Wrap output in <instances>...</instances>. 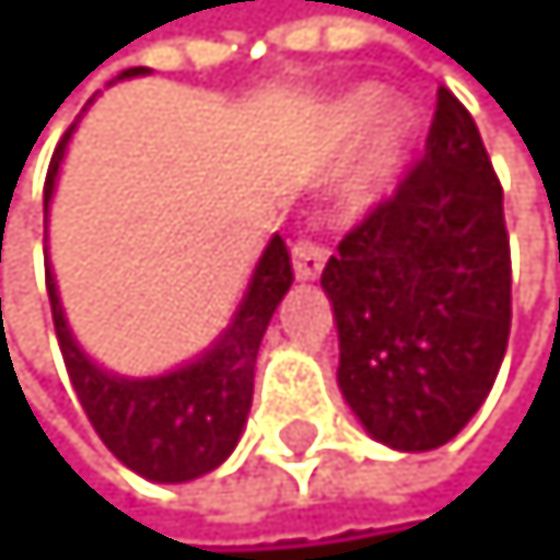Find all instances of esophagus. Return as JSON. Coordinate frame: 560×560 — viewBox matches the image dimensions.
I'll list each match as a JSON object with an SVG mask.
<instances>
[{
  "label": "esophagus",
  "mask_w": 560,
  "mask_h": 560,
  "mask_svg": "<svg viewBox=\"0 0 560 560\" xmlns=\"http://www.w3.org/2000/svg\"><path fill=\"white\" fill-rule=\"evenodd\" d=\"M291 262H294V280L312 283V280L323 277L326 248H318L315 242H298V245L291 248Z\"/></svg>",
  "instance_id": "34e87169"
}]
</instances>
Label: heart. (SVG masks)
Returning a JSON list of instances; mask_svg holds the SVG:
<instances>
[{
	"label": "heart",
	"mask_w": 560,
	"mask_h": 560,
	"mask_svg": "<svg viewBox=\"0 0 560 560\" xmlns=\"http://www.w3.org/2000/svg\"><path fill=\"white\" fill-rule=\"evenodd\" d=\"M364 131L369 136L364 137L361 158L347 175V199L358 202V207H372V202L389 196L402 178V171L413 158L421 121H417V112L410 104L396 101L382 108V90L353 86L326 108V139L343 150L353 139H361Z\"/></svg>",
	"instance_id": "1"
}]
</instances>
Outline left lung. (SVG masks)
<instances>
[{"label": "left lung", "instance_id": "8db88e82", "mask_svg": "<svg viewBox=\"0 0 560 560\" xmlns=\"http://www.w3.org/2000/svg\"><path fill=\"white\" fill-rule=\"evenodd\" d=\"M340 393L396 452L452 442L509 347L512 259L501 185L477 121L439 90L424 161L323 269Z\"/></svg>", "mask_w": 560, "mask_h": 560}]
</instances>
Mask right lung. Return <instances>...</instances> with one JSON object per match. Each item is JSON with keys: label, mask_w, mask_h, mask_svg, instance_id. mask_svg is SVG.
<instances>
[{"label": "right lung", "mask_w": 560, "mask_h": 560, "mask_svg": "<svg viewBox=\"0 0 560 560\" xmlns=\"http://www.w3.org/2000/svg\"><path fill=\"white\" fill-rule=\"evenodd\" d=\"M147 66H132L118 72L115 83L147 77ZM72 129L66 132L48 167L45 217L51 210ZM291 256H287L280 234H273L256 259V269H252L234 315L213 336L210 347H202L196 358L167 368L161 375H118L112 368L97 364L80 347L45 252L51 323L62 347V361L69 368V382L83 402L90 424L101 434V442L115 452L118 463H126L132 474L153 483H185L217 470L231 456L252 410V378H256L259 343L283 294L291 291Z\"/></svg>", "instance_id": "1"}]
</instances>
